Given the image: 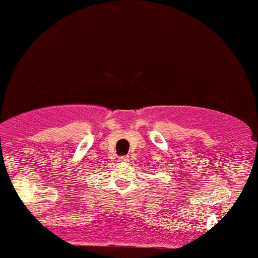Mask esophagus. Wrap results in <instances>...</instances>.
<instances>
[{"instance_id":"34e87169","label":"esophagus","mask_w":258,"mask_h":258,"mask_svg":"<svg viewBox=\"0 0 258 258\" xmlns=\"http://www.w3.org/2000/svg\"><path fill=\"white\" fill-rule=\"evenodd\" d=\"M118 160H120L121 163H127V161L130 160V158L127 157V155H122V157H120V158H118Z\"/></svg>"}]
</instances>
